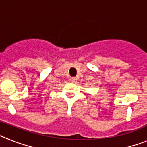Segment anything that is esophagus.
Returning <instances> with one entry per match:
<instances>
[{"label": "esophagus", "mask_w": 147, "mask_h": 147, "mask_svg": "<svg viewBox=\"0 0 147 147\" xmlns=\"http://www.w3.org/2000/svg\"><path fill=\"white\" fill-rule=\"evenodd\" d=\"M70 81H71V82H72V83H75L76 81H77V78L75 77H72L70 78Z\"/></svg>", "instance_id": "34e87169"}]
</instances>
